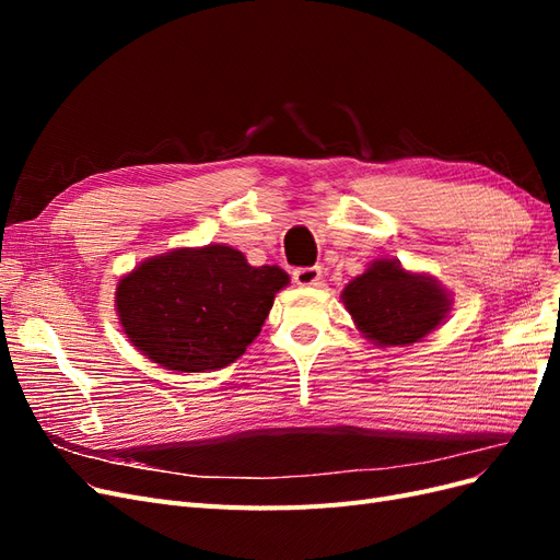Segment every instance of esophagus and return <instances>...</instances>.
<instances>
[{
  "mask_svg": "<svg viewBox=\"0 0 560 560\" xmlns=\"http://www.w3.org/2000/svg\"><path fill=\"white\" fill-rule=\"evenodd\" d=\"M322 278L319 266H306V268H296L294 270V282L301 287H313Z\"/></svg>",
  "mask_w": 560,
  "mask_h": 560,
  "instance_id": "obj_1",
  "label": "esophagus"
}]
</instances>
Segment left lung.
<instances>
[{
	"label": "left lung",
	"mask_w": 560,
	"mask_h": 560,
	"mask_svg": "<svg viewBox=\"0 0 560 560\" xmlns=\"http://www.w3.org/2000/svg\"><path fill=\"white\" fill-rule=\"evenodd\" d=\"M358 329L381 348L411 346L448 315L451 294L432 276L409 273L397 259H376L341 292Z\"/></svg>",
	"instance_id": "left-lung-1"
}]
</instances>
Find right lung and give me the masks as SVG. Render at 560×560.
I'll return each instance as SVG.
<instances>
[{
  "label": "right lung",
  "mask_w": 560,
  "mask_h": 560,
  "mask_svg": "<svg viewBox=\"0 0 560 560\" xmlns=\"http://www.w3.org/2000/svg\"><path fill=\"white\" fill-rule=\"evenodd\" d=\"M287 284L282 268L249 266L229 245L179 247L118 280L114 303L135 348L165 369L196 374L238 360Z\"/></svg>",
  "instance_id": "right-lung-1"
}]
</instances>
